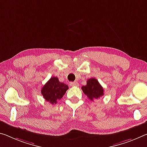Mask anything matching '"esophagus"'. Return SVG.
I'll use <instances>...</instances> for the list:
<instances>
[{
	"label": "esophagus",
	"mask_w": 147,
	"mask_h": 147,
	"mask_svg": "<svg viewBox=\"0 0 147 147\" xmlns=\"http://www.w3.org/2000/svg\"><path fill=\"white\" fill-rule=\"evenodd\" d=\"M70 86H78V83L77 82H70Z\"/></svg>",
	"instance_id": "esophagus-1"
}]
</instances>
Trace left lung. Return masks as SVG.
Here are the masks:
<instances>
[{
	"label": "left lung",
	"instance_id": "8db88e82",
	"mask_svg": "<svg viewBox=\"0 0 147 147\" xmlns=\"http://www.w3.org/2000/svg\"><path fill=\"white\" fill-rule=\"evenodd\" d=\"M82 90L91 101H94V99H98L104 94L103 87L94 78L88 79L87 84L82 86Z\"/></svg>",
	"mask_w": 147,
	"mask_h": 147
}]
</instances>
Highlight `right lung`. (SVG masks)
I'll return each mask as SVG.
<instances>
[{
	"instance_id": "obj_1",
	"label": "right lung",
	"mask_w": 147,
	"mask_h": 147,
	"mask_svg": "<svg viewBox=\"0 0 147 147\" xmlns=\"http://www.w3.org/2000/svg\"><path fill=\"white\" fill-rule=\"evenodd\" d=\"M68 89V86L60 82L57 77H52L42 88L41 93L46 101L53 105L62 98Z\"/></svg>"
}]
</instances>
